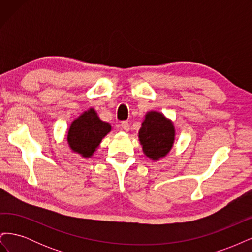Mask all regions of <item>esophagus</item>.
Returning a JSON list of instances; mask_svg holds the SVG:
<instances>
[{
  "instance_id": "esophagus-1",
  "label": "esophagus",
  "mask_w": 252,
  "mask_h": 252,
  "mask_svg": "<svg viewBox=\"0 0 252 252\" xmlns=\"http://www.w3.org/2000/svg\"><path fill=\"white\" fill-rule=\"evenodd\" d=\"M121 126H122V128L124 129L125 131H129V129H130V128H129V127H130V126H129V123H128L127 121H123V122H122Z\"/></svg>"
}]
</instances>
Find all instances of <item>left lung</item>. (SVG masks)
Instances as JSON below:
<instances>
[{
	"label": "left lung",
	"instance_id": "8db88e82",
	"mask_svg": "<svg viewBox=\"0 0 252 252\" xmlns=\"http://www.w3.org/2000/svg\"><path fill=\"white\" fill-rule=\"evenodd\" d=\"M138 136L144 155L152 161H159L169 154L173 146V122L162 112L150 110L145 114Z\"/></svg>",
	"mask_w": 252,
	"mask_h": 252
}]
</instances>
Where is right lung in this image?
I'll use <instances>...</instances> for the list:
<instances>
[{
    "label": "right lung",
    "instance_id": "obj_1",
    "mask_svg": "<svg viewBox=\"0 0 252 252\" xmlns=\"http://www.w3.org/2000/svg\"><path fill=\"white\" fill-rule=\"evenodd\" d=\"M110 131L111 125L98 118L94 108H89L71 122L67 131V143L75 154L88 158L94 156Z\"/></svg>",
    "mask_w": 252,
    "mask_h": 252
}]
</instances>
